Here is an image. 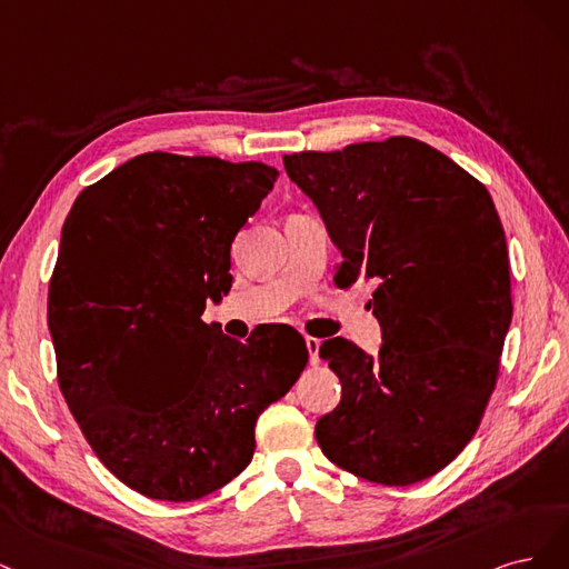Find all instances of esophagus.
I'll return each instance as SVG.
<instances>
[{"label":"esophagus","mask_w":569,"mask_h":569,"mask_svg":"<svg viewBox=\"0 0 569 569\" xmlns=\"http://www.w3.org/2000/svg\"><path fill=\"white\" fill-rule=\"evenodd\" d=\"M305 345H307V352H309V363L317 366V363H319V347H321V340H317V338H305Z\"/></svg>","instance_id":"34e87169"}]
</instances>
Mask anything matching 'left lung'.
I'll list each match as a JSON object with an SVG mask.
<instances>
[{"label": "left lung", "mask_w": 569, "mask_h": 569, "mask_svg": "<svg viewBox=\"0 0 569 569\" xmlns=\"http://www.w3.org/2000/svg\"><path fill=\"white\" fill-rule=\"evenodd\" d=\"M342 254L338 286L376 279L378 355L319 347L340 405L321 451L357 478L407 487L463 451L497 385L512 317L506 233L489 191L432 146L392 137L283 156Z\"/></svg>", "instance_id": "8db88e82"}]
</instances>
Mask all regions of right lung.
Instances as JSON below:
<instances>
[{
  "label": "right lung",
  "mask_w": 569,
  "mask_h": 569,
  "mask_svg": "<svg viewBox=\"0 0 569 569\" xmlns=\"http://www.w3.org/2000/svg\"><path fill=\"white\" fill-rule=\"evenodd\" d=\"M277 177L264 162L141 153L66 219L47 307L59 385L101 463L143 497L193 501L231 482L260 413L305 371L296 328L241 342L203 321Z\"/></svg>",
  "instance_id": "add662e5"
}]
</instances>
